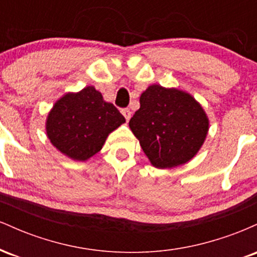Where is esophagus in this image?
Masks as SVG:
<instances>
[{"label": "esophagus", "mask_w": 257, "mask_h": 257, "mask_svg": "<svg viewBox=\"0 0 257 257\" xmlns=\"http://www.w3.org/2000/svg\"><path fill=\"white\" fill-rule=\"evenodd\" d=\"M122 114H123V116H124V118H125L126 122H128V120L131 119L132 112H131V110H129V108H123V110H122Z\"/></svg>", "instance_id": "1"}]
</instances>
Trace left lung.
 Here are the masks:
<instances>
[{
  "mask_svg": "<svg viewBox=\"0 0 257 257\" xmlns=\"http://www.w3.org/2000/svg\"><path fill=\"white\" fill-rule=\"evenodd\" d=\"M129 126L152 166L166 169L197 155L208 135L209 119L191 94L152 84L141 94L140 108Z\"/></svg>",
  "mask_w": 257,
  "mask_h": 257,
  "instance_id": "obj_1",
  "label": "left lung"
}]
</instances>
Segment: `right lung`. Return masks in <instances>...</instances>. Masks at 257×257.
I'll return each instance as SVG.
<instances>
[{"label": "right lung", "instance_id": "add662e5", "mask_svg": "<svg viewBox=\"0 0 257 257\" xmlns=\"http://www.w3.org/2000/svg\"><path fill=\"white\" fill-rule=\"evenodd\" d=\"M125 122L93 85L66 93L55 102L46 120L52 145L73 161H87L104 146L108 134Z\"/></svg>", "mask_w": 257, "mask_h": 257}]
</instances>
